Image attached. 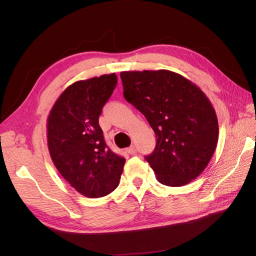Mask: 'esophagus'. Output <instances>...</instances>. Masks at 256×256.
Returning <instances> with one entry per match:
<instances>
[{"label": "esophagus", "mask_w": 256, "mask_h": 256, "mask_svg": "<svg viewBox=\"0 0 256 256\" xmlns=\"http://www.w3.org/2000/svg\"><path fill=\"white\" fill-rule=\"evenodd\" d=\"M126 151H128L130 154H136V146H130V148Z\"/></svg>", "instance_id": "obj_1"}]
</instances>
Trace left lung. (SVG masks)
<instances>
[{
    "instance_id": "obj_1",
    "label": "left lung",
    "mask_w": 256,
    "mask_h": 256,
    "mask_svg": "<svg viewBox=\"0 0 256 256\" xmlns=\"http://www.w3.org/2000/svg\"><path fill=\"white\" fill-rule=\"evenodd\" d=\"M124 98L146 116L157 144L146 156L157 180L183 186L206 170L218 142L216 112L204 92L178 73L120 72Z\"/></svg>"
}]
</instances>
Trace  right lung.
I'll return each mask as SVG.
<instances>
[{"instance_id": "obj_1", "label": "right lung", "mask_w": 256, "mask_h": 256, "mask_svg": "<svg viewBox=\"0 0 256 256\" xmlns=\"http://www.w3.org/2000/svg\"><path fill=\"white\" fill-rule=\"evenodd\" d=\"M118 84L115 73L76 81L64 90L47 120V144L60 174L86 198L120 184L125 158L108 148L99 116Z\"/></svg>"}]
</instances>
